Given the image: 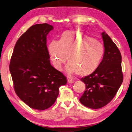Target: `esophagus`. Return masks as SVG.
Masks as SVG:
<instances>
[{
  "mask_svg": "<svg viewBox=\"0 0 132 132\" xmlns=\"http://www.w3.org/2000/svg\"><path fill=\"white\" fill-rule=\"evenodd\" d=\"M74 82H75V81L73 80H72V79H68V83L69 84H72L74 83Z\"/></svg>",
  "mask_w": 132,
  "mask_h": 132,
  "instance_id": "1",
  "label": "esophagus"
}]
</instances>
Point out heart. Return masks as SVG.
<instances>
[{
  "mask_svg": "<svg viewBox=\"0 0 132 132\" xmlns=\"http://www.w3.org/2000/svg\"><path fill=\"white\" fill-rule=\"evenodd\" d=\"M51 60L56 69L61 71L67 57L68 74L76 73L86 76L95 71L105 53L103 45L95 39L78 30L67 31L59 41H52L48 46Z\"/></svg>",
  "mask_w": 132,
  "mask_h": 132,
  "instance_id": "heart-1",
  "label": "heart"
}]
</instances>
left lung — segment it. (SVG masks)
Segmentation results:
<instances>
[{
	"label": "left lung",
	"mask_w": 132,
	"mask_h": 132,
	"mask_svg": "<svg viewBox=\"0 0 132 132\" xmlns=\"http://www.w3.org/2000/svg\"><path fill=\"white\" fill-rule=\"evenodd\" d=\"M101 35L105 48L102 60L93 73L80 79L86 84V90L79 101L94 109L108 105L123 81L120 52L108 34L103 32Z\"/></svg>",
	"instance_id": "8db88e82"
}]
</instances>
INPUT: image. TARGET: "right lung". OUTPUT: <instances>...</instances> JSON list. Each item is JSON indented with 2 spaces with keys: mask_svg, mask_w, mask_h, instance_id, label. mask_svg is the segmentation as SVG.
<instances>
[{
  "mask_svg": "<svg viewBox=\"0 0 132 132\" xmlns=\"http://www.w3.org/2000/svg\"><path fill=\"white\" fill-rule=\"evenodd\" d=\"M48 23L31 26L19 37L12 53L10 72L16 95L30 108L44 110L55 102L67 78L51 64L46 36Z\"/></svg>",
  "mask_w": 132,
  "mask_h": 132,
  "instance_id": "add662e5",
  "label": "right lung"
}]
</instances>
